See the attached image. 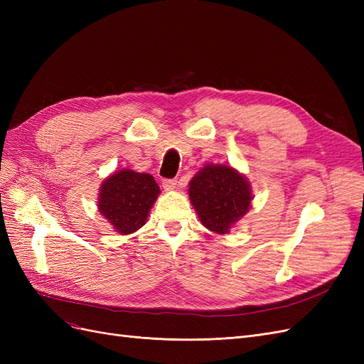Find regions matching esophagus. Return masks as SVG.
<instances>
[{
    "mask_svg": "<svg viewBox=\"0 0 364 364\" xmlns=\"http://www.w3.org/2000/svg\"><path fill=\"white\" fill-rule=\"evenodd\" d=\"M162 186L165 191H173L178 188V179H164Z\"/></svg>",
    "mask_w": 364,
    "mask_h": 364,
    "instance_id": "34e87169",
    "label": "esophagus"
}]
</instances>
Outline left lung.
Returning a JSON list of instances; mask_svg holds the SVG:
<instances>
[{"mask_svg": "<svg viewBox=\"0 0 364 364\" xmlns=\"http://www.w3.org/2000/svg\"><path fill=\"white\" fill-rule=\"evenodd\" d=\"M190 200L205 228L228 234L252 202L246 179L226 165H206L190 182Z\"/></svg>", "mask_w": 364, "mask_h": 364, "instance_id": "obj_1", "label": "left lung"}]
</instances>
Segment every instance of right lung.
Returning <instances> with one entry per match:
<instances>
[{
    "label": "right lung",
    "mask_w": 364,
    "mask_h": 364,
    "mask_svg": "<svg viewBox=\"0 0 364 364\" xmlns=\"http://www.w3.org/2000/svg\"><path fill=\"white\" fill-rule=\"evenodd\" d=\"M159 193L153 176L121 170L103 182L98 209L117 232L132 234L144 226Z\"/></svg>",
    "instance_id": "right-lung-1"
}]
</instances>
